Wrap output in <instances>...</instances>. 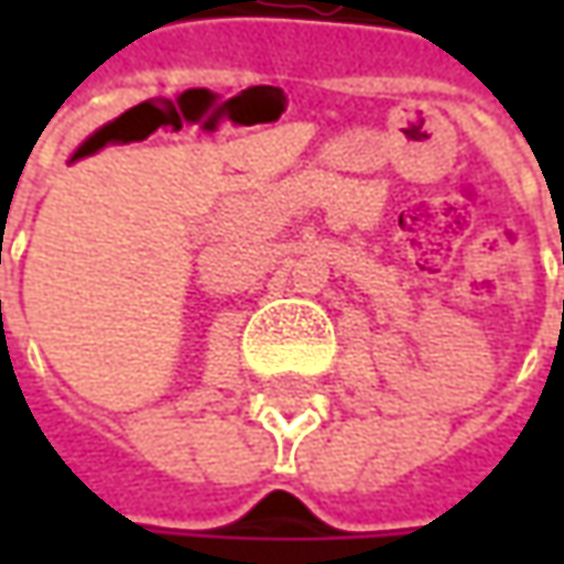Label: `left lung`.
I'll list each match as a JSON object with an SVG mask.
<instances>
[{"label":"left lung","instance_id":"8db88e82","mask_svg":"<svg viewBox=\"0 0 564 564\" xmlns=\"http://www.w3.org/2000/svg\"><path fill=\"white\" fill-rule=\"evenodd\" d=\"M562 263H564V253H562ZM562 307H564V304H562Z\"/></svg>","mask_w":564,"mask_h":564}]
</instances>
